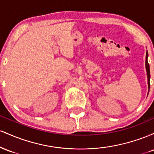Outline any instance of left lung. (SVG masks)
<instances>
[{"label": "left lung", "instance_id": "left-lung-1", "mask_svg": "<svg viewBox=\"0 0 154 154\" xmlns=\"http://www.w3.org/2000/svg\"><path fill=\"white\" fill-rule=\"evenodd\" d=\"M148 51L146 52V72H147V76H148V92H149V88H150V66L149 64H148Z\"/></svg>", "mask_w": 154, "mask_h": 154}]
</instances>
